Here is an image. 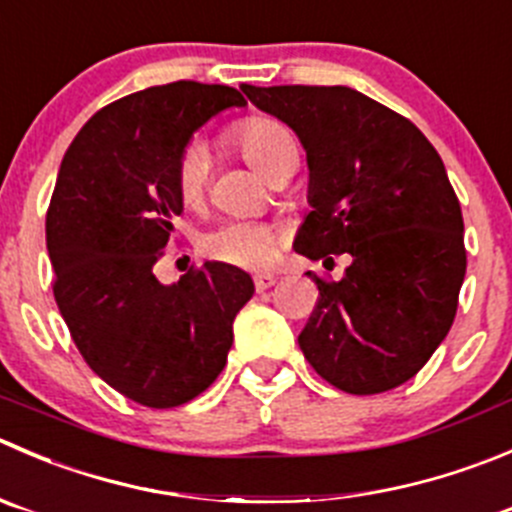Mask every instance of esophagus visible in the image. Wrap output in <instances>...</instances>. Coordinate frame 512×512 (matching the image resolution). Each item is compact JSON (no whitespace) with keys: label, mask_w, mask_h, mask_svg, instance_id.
<instances>
[{"label":"esophagus","mask_w":512,"mask_h":512,"mask_svg":"<svg viewBox=\"0 0 512 512\" xmlns=\"http://www.w3.org/2000/svg\"><path fill=\"white\" fill-rule=\"evenodd\" d=\"M275 277H272V275H257L255 277V290L257 292H265V290H270V287L272 285H275Z\"/></svg>","instance_id":"obj_1"}]
</instances>
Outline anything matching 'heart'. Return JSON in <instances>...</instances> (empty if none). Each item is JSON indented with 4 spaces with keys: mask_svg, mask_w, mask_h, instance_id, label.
Here are the masks:
<instances>
[{
    "mask_svg": "<svg viewBox=\"0 0 512 512\" xmlns=\"http://www.w3.org/2000/svg\"><path fill=\"white\" fill-rule=\"evenodd\" d=\"M232 145L245 160L267 177L275 175L287 157L297 155L290 130L267 114H247L227 127ZM175 190L185 207H197L207 190V155L202 147H187L177 160ZM282 235L265 222L230 220L217 225L202 237V252L210 260L232 267H267L280 255Z\"/></svg>",
    "mask_w": 512,
    "mask_h": 512,
    "instance_id": "heart-1",
    "label": "heart"
}]
</instances>
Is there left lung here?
<instances>
[{
  "label": "left lung",
  "mask_w": 512,
  "mask_h": 512,
  "mask_svg": "<svg viewBox=\"0 0 512 512\" xmlns=\"http://www.w3.org/2000/svg\"><path fill=\"white\" fill-rule=\"evenodd\" d=\"M242 92L307 150L312 212L295 252L352 257L340 282L307 272L320 295L297 337L302 355L342 393L398 388L448 335L468 265L443 160L408 117L350 87Z\"/></svg>",
  "instance_id": "1"
}]
</instances>
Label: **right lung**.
Here are the masks:
<instances>
[{
	"mask_svg": "<svg viewBox=\"0 0 512 512\" xmlns=\"http://www.w3.org/2000/svg\"><path fill=\"white\" fill-rule=\"evenodd\" d=\"M245 97L192 79L127 94L99 109L64 155L47 210L54 300L79 355L124 398L185 405L227 362L232 322L252 297L247 272L225 262L190 267L162 285L175 170L192 132Z\"/></svg>",
	"mask_w": 512,
	"mask_h": 512,
	"instance_id": "1",
	"label": "right lung"
}]
</instances>
